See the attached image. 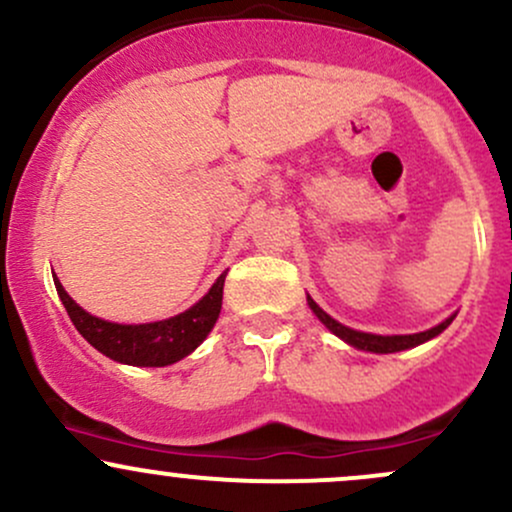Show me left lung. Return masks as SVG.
Here are the masks:
<instances>
[{"label": "left lung", "mask_w": 512, "mask_h": 512, "mask_svg": "<svg viewBox=\"0 0 512 512\" xmlns=\"http://www.w3.org/2000/svg\"><path fill=\"white\" fill-rule=\"evenodd\" d=\"M308 306L313 308V313L323 320L325 328L333 330L338 338H342L345 342H350L352 347H357V350H367V352H381V355H386V352H401V350H408V347H415L420 345V342L435 338V335H440L442 330L447 328L449 323H452V318L442 320L440 325H435V328L425 330V333H415V335H372V333H359V330H352V328H345V325H340L338 320L330 318L328 313L323 311V308L318 306L316 301L308 296Z\"/></svg>", "instance_id": "left-lung-1"}]
</instances>
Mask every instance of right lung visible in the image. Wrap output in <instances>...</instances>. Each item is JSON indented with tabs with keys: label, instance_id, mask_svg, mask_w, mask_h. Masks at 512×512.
<instances>
[{
	"label": "right lung",
	"instance_id": "obj_1",
	"mask_svg": "<svg viewBox=\"0 0 512 512\" xmlns=\"http://www.w3.org/2000/svg\"><path fill=\"white\" fill-rule=\"evenodd\" d=\"M223 282H226V272L216 279L209 294L189 311L143 325H119L89 316L67 296L58 279H55V289H58V296L72 325L101 355L123 364H133V367H167V364L179 362L189 352H194L204 342L206 335L211 333L213 323L221 313Z\"/></svg>",
	"mask_w": 512,
	"mask_h": 512
}]
</instances>
